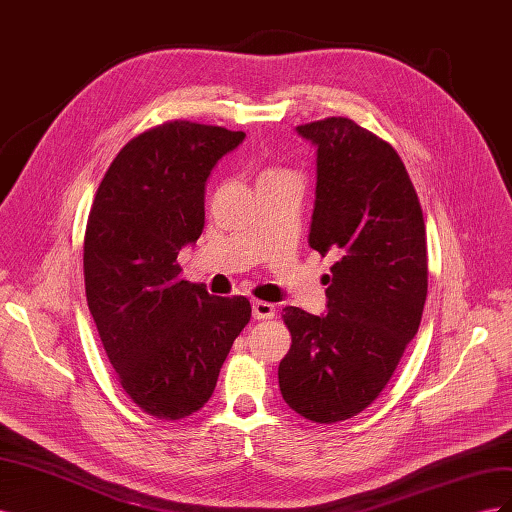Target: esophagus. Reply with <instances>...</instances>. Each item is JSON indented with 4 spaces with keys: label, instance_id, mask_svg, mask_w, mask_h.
Instances as JSON below:
<instances>
[{
    "label": "esophagus",
    "instance_id": "34e87169",
    "mask_svg": "<svg viewBox=\"0 0 512 512\" xmlns=\"http://www.w3.org/2000/svg\"><path fill=\"white\" fill-rule=\"evenodd\" d=\"M252 316L256 320H271L275 316V305L267 301H254L252 303Z\"/></svg>",
    "mask_w": 512,
    "mask_h": 512
}]
</instances>
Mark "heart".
<instances>
[{
	"label": "heart",
	"mask_w": 512,
	"mask_h": 512,
	"mask_svg": "<svg viewBox=\"0 0 512 512\" xmlns=\"http://www.w3.org/2000/svg\"><path fill=\"white\" fill-rule=\"evenodd\" d=\"M273 173H277V170H267V173H265V175H273Z\"/></svg>",
	"instance_id": "1"
}]
</instances>
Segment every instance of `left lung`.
I'll return each instance as SVG.
<instances>
[{
	"label": "left lung",
	"instance_id": "left-lung-1",
	"mask_svg": "<svg viewBox=\"0 0 512 512\" xmlns=\"http://www.w3.org/2000/svg\"><path fill=\"white\" fill-rule=\"evenodd\" d=\"M316 147L309 245L337 258L327 314L284 307L292 346L277 376L286 404L314 423L363 412L391 380L421 324L427 239L397 151L346 117L297 128Z\"/></svg>",
	"mask_w": 512,
	"mask_h": 512
}]
</instances>
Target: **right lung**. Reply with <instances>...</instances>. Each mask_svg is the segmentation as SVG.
<instances>
[{
    "mask_svg": "<svg viewBox=\"0 0 512 512\" xmlns=\"http://www.w3.org/2000/svg\"><path fill=\"white\" fill-rule=\"evenodd\" d=\"M243 132L170 121L123 147L96 192L85 230V292L123 391L156 418L203 408L237 335L245 297H213L181 280L179 250L205 226L213 166Z\"/></svg>",
    "mask_w": 512,
    "mask_h": 512,
    "instance_id": "add662e5",
    "label": "right lung"
}]
</instances>
